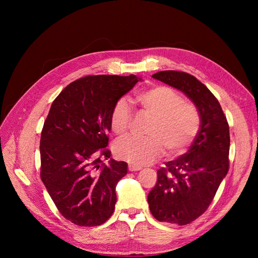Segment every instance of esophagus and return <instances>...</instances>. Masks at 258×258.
Instances as JSON below:
<instances>
[{"label":"esophagus","mask_w":258,"mask_h":258,"mask_svg":"<svg viewBox=\"0 0 258 258\" xmlns=\"http://www.w3.org/2000/svg\"><path fill=\"white\" fill-rule=\"evenodd\" d=\"M142 168L141 167H138V166H134V165H129L128 166V170L131 171V172H134V171H140Z\"/></svg>","instance_id":"34e87169"}]
</instances>
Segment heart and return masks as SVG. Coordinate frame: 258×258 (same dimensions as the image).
I'll return each mask as SVG.
<instances>
[{
    "label": "heart",
    "mask_w": 258,
    "mask_h": 258,
    "mask_svg": "<svg viewBox=\"0 0 258 258\" xmlns=\"http://www.w3.org/2000/svg\"><path fill=\"white\" fill-rule=\"evenodd\" d=\"M141 112L152 118L146 139H124L114 145L118 159L134 166H145L157 160L167 150L169 156L184 154L196 138L200 116L191 103L184 102L179 93L168 86L158 85L138 93L135 98ZM131 111L124 100L117 101L110 115L114 134L122 138L131 126Z\"/></svg>",
    "instance_id": "heart-1"
}]
</instances>
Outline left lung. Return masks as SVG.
<instances>
[{"label":"left lung","mask_w":258,"mask_h":258,"mask_svg":"<svg viewBox=\"0 0 258 258\" xmlns=\"http://www.w3.org/2000/svg\"><path fill=\"white\" fill-rule=\"evenodd\" d=\"M152 76L184 92L200 116V129L188 152L157 171V183L147 196L156 220L186 225L206 212L228 172L229 126L220 102L195 76L178 71Z\"/></svg>","instance_id":"obj_1"}]
</instances>
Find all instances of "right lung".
I'll return each mask as SVG.
<instances>
[{"label": "right lung", "mask_w": 258, "mask_h": 258, "mask_svg": "<svg viewBox=\"0 0 258 258\" xmlns=\"http://www.w3.org/2000/svg\"><path fill=\"white\" fill-rule=\"evenodd\" d=\"M139 81L134 74L85 76L50 106L41 135V178L59 212L75 225L99 226L114 212L116 185L128 165L110 158L105 148L110 115Z\"/></svg>", "instance_id": "add662e5"}]
</instances>
